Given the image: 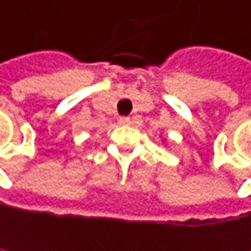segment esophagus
Returning a JSON list of instances; mask_svg holds the SVG:
<instances>
[{
    "label": "esophagus",
    "instance_id": "esophagus-1",
    "mask_svg": "<svg viewBox=\"0 0 251 251\" xmlns=\"http://www.w3.org/2000/svg\"><path fill=\"white\" fill-rule=\"evenodd\" d=\"M119 123L120 125H129L131 123V119L129 117H119Z\"/></svg>",
    "mask_w": 251,
    "mask_h": 251
}]
</instances>
